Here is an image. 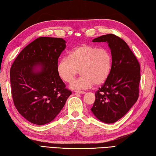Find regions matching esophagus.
Instances as JSON below:
<instances>
[{
  "instance_id": "esophagus-1",
  "label": "esophagus",
  "mask_w": 156,
  "mask_h": 156,
  "mask_svg": "<svg viewBox=\"0 0 156 156\" xmlns=\"http://www.w3.org/2000/svg\"><path fill=\"white\" fill-rule=\"evenodd\" d=\"M75 93H77V94H84L85 91H75Z\"/></svg>"
}]
</instances>
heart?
Returning a JSON list of instances; mask_svg holds the SVG:
<instances>
[{
    "label": "heart",
    "instance_id": "1",
    "mask_svg": "<svg viewBox=\"0 0 156 156\" xmlns=\"http://www.w3.org/2000/svg\"><path fill=\"white\" fill-rule=\"evenodd\" d=\"M111 70L112 56L109 50L92 45L75 48L57 65L59 77L66 83H71L80 72L81 77L70 85L73 90H85L94 84L101 85L108 78Z\"/></svg>",
    "mask_w": 156,
    "mask_h": 156
}]
</instances>
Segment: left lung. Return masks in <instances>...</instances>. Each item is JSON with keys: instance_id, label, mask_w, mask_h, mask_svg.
<instances>
[{"instance_id": "left-lung-1", "label": "left lung", "mask_w": 156, "mask_h": 156, "mask_svg": "<svg viewBox=\"0 0 156 156\" xmlns=\"http://www.w3.org/2000/svg\"><path fill=\"white\" fill-rule=\"evenodd\" d=\"M92 42L108 44L112 70L95 94L96 100L91 110L100 121L114 123L125 116L138 99L140 65L127 44L115 35H104Z\"/></svg>"}]
</instances>
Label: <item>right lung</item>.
Masks as SVG:
<instances>
[{
  "mask_svg": "<svg viewBox=\"0 0 156 156\" xmlns=\"http://www.w3.org/2000/svg\"><path fill=\"white\" fill-rule=\"evenodd\" d=\"M62 38L40 37L25 47L10 70L11 94L22 116L37 125L52 122L72 94L57 72Z\"/></svg>",
  "mask_w": 156,
  "mask_h": 156,
  "instance_id": "1",
  "label": "right lung"
}]
</instances>
